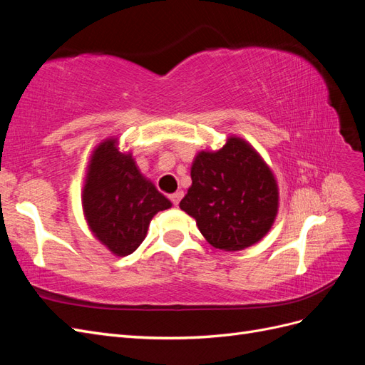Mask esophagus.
Segmentation results:
<instances>
[{"instance_id":"1","label":"esophagus","mask_w":365,"mask_h":365,"mask_svg":"<svg viewBox=\"0 0 365 365\" xmlns=\"http://www.w3.org/2000/svg\"><path fill=\"white\" fill-rule=\"evenodd\" d=\"M184 196V192H181V190H178V192H175V193H172L169 197H170V201H172V204L173 205H178L180 204V201H181V197Z\"/></svg>"}]
</instances>
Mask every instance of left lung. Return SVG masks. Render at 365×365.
Returning <instances> with one entry per match:
<instances>
[{
  "instance_id": "8db88e82",
  "label": "left lung",
  "mask_w": 365,
  "mask_h": 365,
  "mask_svg": "<svg viewBox=\"0 0 365 365\" xmlns=\"http://www.w3.org/2000/svg\"><path fill=\"white\" fill-rule=\"evenodd\" d=\"M190 175L192 185L180 208L195 217L210 245L240 251L271 230L279 212V187L250 143L230 137L222 149L200 152Z\"/></svg>"
}]
</instances>
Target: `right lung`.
<instances>
[{
  "mask_svg": "<svg viewBox=\"0 0 365 365\" xmlns=\"http://www.w3.org/2000/svg\"><path fill=\"white\" fill-rule=\"evenodd\" d=\"M82 207L93 235L123 257L141 245L152 217L172 202L141 175L132 153L120 152L117 138H108L88 164Z\"/></svg>",
  "mask_w": 365,
  "mask_h": 365,
  "instance_id": "add662e5",
  "label": "right lung"
}]
</instances>
